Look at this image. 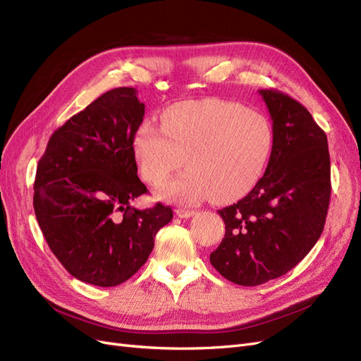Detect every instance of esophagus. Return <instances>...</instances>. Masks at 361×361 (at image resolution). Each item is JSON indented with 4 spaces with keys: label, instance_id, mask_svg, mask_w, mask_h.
Listing matches in <instances>:
<instances>
[{
    "label": "esophagus",
    "instance_id": "34e87169",
    "mask_svg": "<svg viewBox=\"0 0 361 361\" xmlns=\"http://www.w3.org/2000/svg\"><path fill=\"white\" fill-rule=\"evenodd\" d=\"M197 214V211H194V209H185V207H178L176 209V215L179 216V218H190V216H192V215H195Z\"/></svg>",
    "mask_w": 361,
    "mask_h": 361
}]
</instances>
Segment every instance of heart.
I'll list each match as a JSON object with an SVG mask.
<instances>
[{"mask_svg":"<svg viewBox=\"0 0 361 361\" xmlns=\"http://www.w3.org/2000/svg\"><path fill=\"white\" fill-rule=\"evenodd\" d=\"M134 149L141 176L161 183L185 161L188 169L159 188L164 199L195 203L207 195L227 200L251 190L272 149V129L259 111L220 99L170 106L162 125L147 118ZM185 159H183V157Z\"/></svg>","mask_w":361,"mask_h":361,"instance_id":"1","label":"heart"}]
</instances>
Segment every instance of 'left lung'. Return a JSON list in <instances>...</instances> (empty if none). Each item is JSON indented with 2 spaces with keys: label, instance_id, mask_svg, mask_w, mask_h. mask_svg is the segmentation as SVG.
<instances>
[{
  "label": "left lung",
  "instance_id": "obj_1",
  "mask_svg": "<svg viewBox=\"0 0 361 361\" xmlns=\"http://www.w3.org/2000/svg\"><path fill=\"white\" fill-rule=\"evenodd\" d=\"M272 120L265 174L238 203L218 211L226 224L211 264L241 286L285 276L318 241L330 204L326 135L312 114L277 90H259Z\"/></svg>",
  "mask_w": 361,
  "mask_h": 361
}]
</instances>
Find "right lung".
<instances>
[{
  "mask_svg": "<svg viewBox=\"0 0 361 361\" xmlns=\"http://www.w3.org/2000/svg\"><path fill=\"white\" fill-rule=\"evenodd\" d=\"M145 104L118 87L71 117L48 141L35 180L36 218L51 251L84 283L110 288L133 277L171 221L170 206L138 211L134 137Z\"/></svg>",
  "mask_w": 361,
  "mask_h": 361,
  "instance_id": "obj_1",
  "label": "right lung"
}]
</instances>
